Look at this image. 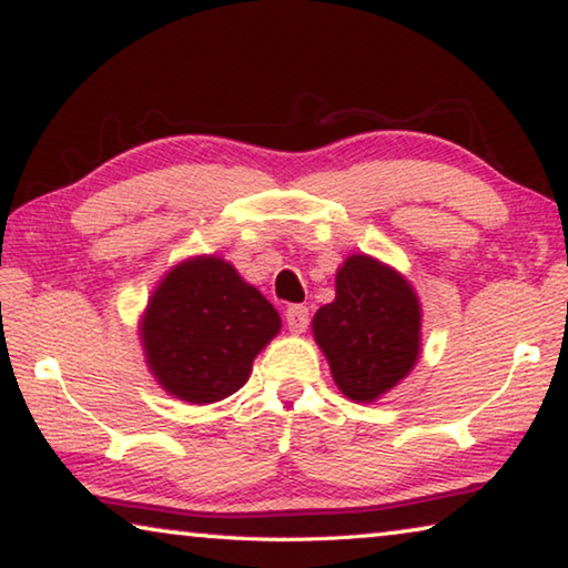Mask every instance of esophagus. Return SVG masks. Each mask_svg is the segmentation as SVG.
<instances>
[{"instance_id": "34e87169", "label": "esophagus", "mask_w": 568, "mask_h": 568, "mask_svg": "<svg viewBox=\"0 0 568 568\" xmlns=\"http://www.w3.org/2000/svg\"><path fill=\"white\" fill-rule=\"evenodd\" d=\"M307 307L305 305H291L285 311V323L291 333H303L307 328Z\"/></svg>"}]
</instances>
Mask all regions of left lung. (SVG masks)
Listing matches in <instances>:
<instances>
[{
	"label": "left lung",
	"instance_id": "left-lung-1",
	"mask_svg": "<svg viewBox=\"0 0 568 568\" xmlns=\"http://www.w3.org/2000/svg\"><path fill=\"white\" fill-rule=\"evenodd\" d=\"M313 338L343 396L378 400L418 361V295L396 267L365 253L348 255L335 273V301L313 315Z\"/></svg>",
	"mask_w": 568,
	"mask_h": 568
}]
</instances>
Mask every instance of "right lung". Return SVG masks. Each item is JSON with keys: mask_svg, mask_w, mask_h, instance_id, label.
Returning a JSON list of instances; mask_svg holds the SVG:
<instances>
[{"mask_svg": "<svg viewBox=\"0 0 568 568\" xmlns=\"http://www.w3.org/2000/svg\"><path fill=\"white\" fill-rule=\"evenodd\" d=\"M281 333V315L217 255L178 263L152 291L140 341L170 396L207 406L250 378L255 355Z\"/></svg>", "mask_w": 568, "mask_h": 568, "instance_id": "obj_1", "label": "right lung"}]
</instances>
